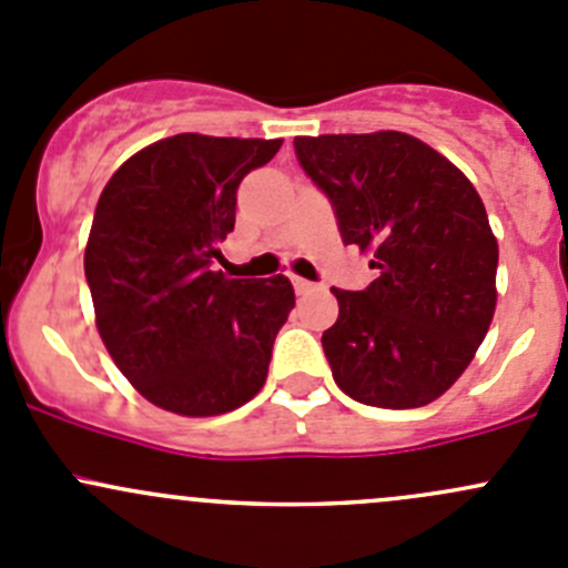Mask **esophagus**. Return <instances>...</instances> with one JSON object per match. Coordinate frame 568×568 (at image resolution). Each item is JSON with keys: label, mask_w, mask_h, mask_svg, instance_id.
Listing matches in <instances>:
<instances>
[{"label": "esophagus", "mask_w": 568, "mask_h": 568, "mask_svg": "<svg viewBox=\"0 0 568 568\" xmlns=\"http://www.w3.org/2000/svg\"><path fill=\"white\" fill-rule=\"evenodd\" d=\"M291 283H294V288H296V294H311V291H316L318 285L316 283H311V280H302V277H291Z\"/></svg>", "instance_id": "1"}]
</instances>
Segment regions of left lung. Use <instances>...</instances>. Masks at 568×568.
Here are the masks:
<instances>
[{
  "label": "left lung",
  "instance_id": "1",
  "mask_svg": "<svg viewBox=\"0 0 568 568\" xmlns=\"http://www.w3.org/2000/svg\"><path fill=\"white\" fill-rule=\"evenodd\" d=\"M296 159L326 194L343 244L371 252L376 280L332 288L337 321L321 335L348 398L415 409L473 363L495 316L497 242L473 183L400 131L296 136Z\"/></svg>",
  "mask_w": 568,
  "mask_h": 568
}]
</instances>
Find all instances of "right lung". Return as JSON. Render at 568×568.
I'll list each match as a JSON object with an SVG mask.
<instances>
[{
  "label": "right lung",
  "mask_w": 568,
  "mask_h": 568,
  "mask_svg": "<svg viewBox=\"0 0 568 568\" xmlns=\"http://www.w3.org/2000/svg\"><path fill=\"white\" fill-rule=\"evenodd\" d=\"M283 140L175 134L142 148L101 192L84 277L101 341L151 404L186 417L231 412L263 387L294 307L288 277L227 280L220 242L239 183Z\"/></svg>",
  "instance_id": "add662e5"
}]
</instances>
